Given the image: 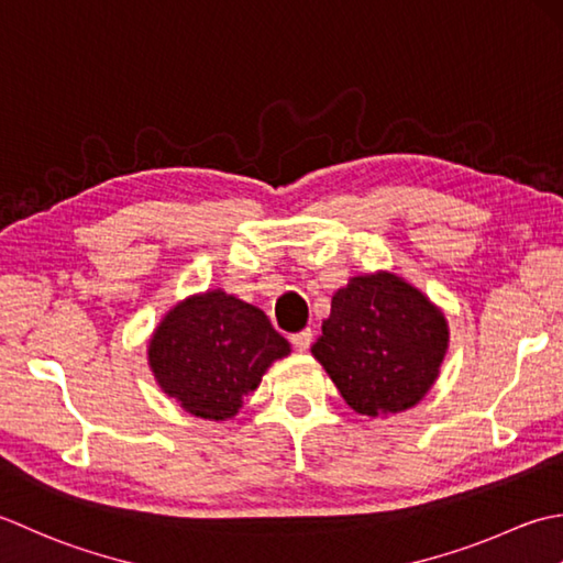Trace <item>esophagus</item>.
<instances>
[{
    "mask_svg": "<svg viewBox=\"0 0 563 563\" xmlns=\"http://www.w3.org/2000/svg\"><path fill=\"white\" fill-rule=\"evenodd\" d=\"M311 342H313V332L311 330H301V332H294L291 335V345L296 347V350H301V352H306L308 347H311Z\"/></svg>",
    "mask_w": 563,
    "mask_h": 563,
    "instance_id": "34e87169",
    "label": "esophagus"
}]
</instances>
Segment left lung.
<instances>
[{
    "mask_svg": "<svg viewBox=\"0 0 563 563\" xmlns=\"http://www.w3.org/2000/svg\"><path fill=\"white\" fill-rule=\"evenodd\" d=\"M450 323L438 303L394 272L357 274L335 291L313 357L362 416L418 406L438 382Z\"/></svg>",
    "mask_w": 563,
    "mask_h": 563,
    "instance_id": "left-lung-1",
    "label": "left lung"
}]
</instances>
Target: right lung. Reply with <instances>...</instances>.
I'll return each mask as SVG.
<instances>
[{"instance_id": "add662e5", "label": "right lung", "mask_w": 563, "mask_h": 563, "mask_svg": "<svg viewBox=\"0 0 563 563\" xmlns=\"http://www.w3.org/2000/svg\"><path fill=\"white\" fill-rule=\"evenodd\" d=\"M291 354L265 311L211 289L172 306L147 342L157 386L189 416L231 420L269 366Z\"/></svg>"}]
</instances>
